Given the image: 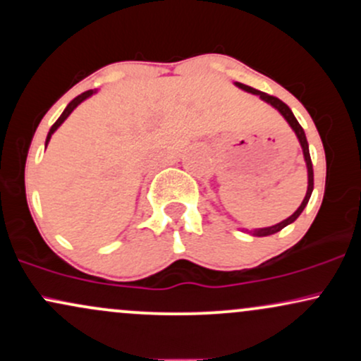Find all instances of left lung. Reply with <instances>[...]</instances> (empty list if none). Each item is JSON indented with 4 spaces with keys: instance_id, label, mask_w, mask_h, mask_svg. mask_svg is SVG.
I'll use <instances>...</instances> for the list:
<instances>
[{
    "instance_id": "obj_1",
    "label": "left lung",
    "mask_w": 361,
    "mask_h": 361,
    "mask_svg": "<svg viewBox=\"0 0 361 361\" xmlns=\"http://www.w3.org/2000/svg\"><path fill=\"white\" fill-rule=\"evenodd\" d=\"M238 86H239V88H243L244 91H250V93L259 94V98H261V100L268 102V103H270V105L275 106V109L279 110L281 115H283L285 120H287V122L290 123V127H292L293 130H295L297 137H299V142H300V146H302V151H304L305 164H307V176H309V185H307V193H305V198H304V202H302L299 209H297L295 212H293L292 215H290L288 219H285V221H281L280 224H276V226H271V227H264V229H256V231H251L252 234H255V235H259V238H261V235H271V234L279 233V231L283 229V227H285V226H288V224H292V222L295 221V219L299 217V215L302 214V210H304V209H305V205H307V202H309V198H310V193H312V190H314V169H312V161H310V154H309V144H307V139H305V132H304V128L300 127V123L297 122V118L293 117L292 110H290L288 106L285 105V103L281 102V100H279V98H276V97H271V94H267V93H263V91H259V90H255V88H251V86H247V85H243V82H238Z\"/></svg>"
}]
</instances>
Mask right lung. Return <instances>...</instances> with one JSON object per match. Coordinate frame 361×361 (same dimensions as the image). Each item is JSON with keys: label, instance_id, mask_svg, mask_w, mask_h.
<instances>
[{"label": "right lung", "instance_id": "1", "mask_svg": "<svg viewBox=\"0 0 361 361\" xmlns=\"http://www.w3.org/2000/svg\"><path fill=\"white\" fill-rule=\"evenodd\" d=\"M91 94H93V90H88V91H85V93L78 94V97H76V98H74V100H73L71 103H69V105H68V106H66V110H64V111H62V115H61V117L56 120V123H54V126L51 127V130H49V134H47V140H45V144H47V142H49V140H51V135L54 134V132H56V130H57V127H59V126H61V123H62V122H64V120L69 117V114H71V111H73L74 109H76V106H78V105H80V103H81L82 100H86V98H88V97H91Z\"/></svg>", "mask_w": 361, "mask_h": 361}]
</instances>
